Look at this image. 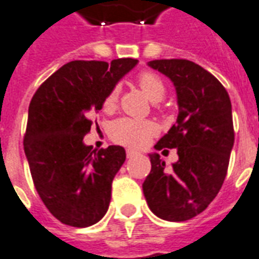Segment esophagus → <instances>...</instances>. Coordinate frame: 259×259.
<instances>
[{
	"instance_id": "obj_1",
	"label": "esophagus",
	"mask_w": 259,
	"mask_h": 259,
	"mask_svg": "<svg viewBox=\"0 0 259 259\" xmlns=\"http://www.w3.org/2000/svg\"><path fill=\"white\" fill-rule=\"evenodd\" d=\"M126 155H127V158H132L135 157V155H137V152H136L135 150H126Z\"/></svg>"
}]
</instances>
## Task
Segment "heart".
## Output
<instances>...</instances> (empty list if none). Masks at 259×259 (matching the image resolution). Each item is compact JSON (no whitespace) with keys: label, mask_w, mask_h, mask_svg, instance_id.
Masks as SVG:
<instances>
[{"label":"heart","mask_w":259,"mask_h":259,"mask_svg":"<svg viewBox=\"0 0 259 259\" xmlns=\"http://www.w3.org/2000/svg\"><path fill=\"white\" fill-rule=\"evenodd\" d=\"M139 85L144 91L152 102L161 101L165 96V85L162 80L158 77L157 74L141 73L139 76ZM119 98L118 87H113L108 91V94L104 98L102 107L105 111H111L116 107ZM157 133V126L150 120H136L130 118L116 119L109 126V136L113 141L119 144H123L127 147H143L147 141L151 139V136Z\"/></svg>","instance_id":"heart-1"}]
</instances>
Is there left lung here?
<instances>
[{"label":"left lung","mask_w":259,"mask_h":259,"mask_svg":"<svg viewBox=\"0 0 259 259\" xmlns=\"http://www.w3.org/2000/svg\"><path fill=\"white\" fill-rule=\"evenodd\" d=\"M148 66L175 85L178 119L155 150L176 148L179 159L165 166L157 152L148 154L151 172L143 193L152 213L183 222L205 209L223 185L234 144L232 102L221 81L187 59H155Z\"/></svg>","instance_id":"8db88e82"}]
</instances>
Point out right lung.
I'll use <instances>...</instances> for the list:
<instances>
[{
	"label": "right lung",
	"mask_w": 259,
	"mask_h": 259,
	"mask_svg": "<svg viewBox=\"0 0 259 259\" xmlns=\"http://www.w3.org/2000/svg\"><path fill=\"white\" fill-rule=\"evenodd\" d=\"M137 59L72 61L51 74L29 105L25 154L40 198L58 221L87 228L101 221L111 202L112 180L126 159L120 146L93 150L84 144L91 120L108 91Z\"/></svg>",
	"instance_id": "obj_1"
}]
</instances>
